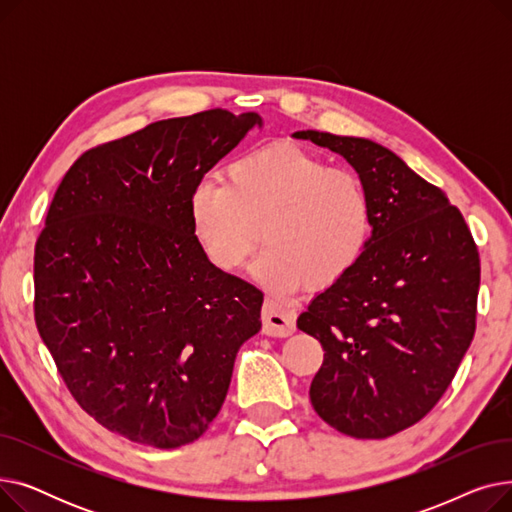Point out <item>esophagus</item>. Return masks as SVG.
<instances>
[{
  "label": "esophagus",
  "instance_id": "obj_1",
  "mask_svg": "<svg viewBox=\"0 0 512 512\" xmlns=\"http://www.w3.org/2000/svg\"><path fill=\"white\" fill-rule=\"evenodd\" d=\"M261 319H263V332L267 336L286 338L294 332V319H297V313L274 303L272 299H265Z\"/></svg>",
  "mask_w": 512,
  "mask_h": 512
}]
</instances>
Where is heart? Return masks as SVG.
<instances>
[{"mask_svg":"<svg viewBox=\"0 0 512 512\" xmlns=\"http://www.w3.org/2000/svg\"><path fill=\"white\" fill-rule=\"evenodd\" d=\"M188 211L207 261L226 274L245 267L263 228L255 276L280 294L346 278L373 228L371 199L353 172L284 143L236 157L226 180L205 176Z\"/></svg>","mask_w":512,"mask_h":512,"instance_id":"b5f03b06","label":"heart"}]
</instances>
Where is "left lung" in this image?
<instances>
[{
	"label": "left lung",
	"mask_w": 512,
	"mask_h": 512,
	"mask_svg": "<svg viewBox=\"0 0 512 512\" xmlns=\"http://www.w3.org/2000/svg\"><path fill=\"white\" fill-rule=\"evenodd\" d=\"M342 155L371 199L369 245L351 274L297 319L324 363L309 388L338 432L382 440L436 407L475 334L479 253L461 211L390 149L299 130Z\"/></svg>",
	"instance_id": "1"
}]
</instances>
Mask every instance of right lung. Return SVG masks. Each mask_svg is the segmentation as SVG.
Masks as SVG:
<instances>
[{
    "label": "right lung",
    "instance_id": "1",
    "mask_svg": "<svg viewBox=\"0 0 512 512\" xmlns=\"http://www.w3.org/2000/svg\"><path fill=\"white\" fill-rule=\"evenodd\" d=\"M261 116L159 120L80 155L35 245V321L83 411L130 442L178 448L205 434L263 292L213 267L191 195Z\"/></svg>",
    "mask_w": 512,
    "mask_h": 512
}]
</instances>
